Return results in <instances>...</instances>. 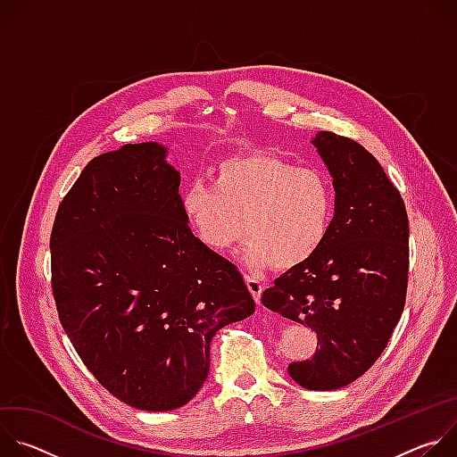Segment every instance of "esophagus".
Masks as SVG:
<instances>
[{"label": "esophagus", "mask_w": 457, "mask_h": 457, "mask_svg": "<svg viewBox=\"0 0 457 457\" xmlns=\"http://www.w3.org/2000/svg\"><path fill=\"white\" fill-rule=\"evenodd\" d=\"M244 280H245V286H247V289H249V293H251V296L254 298V302L260 305V298H262V289H264V286H262V282L260 280H256V278H253V277H244Z\"/></svg>", "instance_id": "34e87169"}]
</instances>
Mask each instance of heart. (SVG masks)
<instances>
[{
    "instance_id": "b5f03b06",
    "label": "heart",
    "mask_w": 457,
    "mask_h": 457,
    "mask_svg": "<svg viewBox=\"0 0 457 457\" xmlns=\"http://www.w3.org/2000/svg\"><path fill=\"white\" fill-rule=\"evenodd\" d=\"M180 212L197 240L215 253L244 235L253 268H300L321 249L335 217L329 175L270 152L231 155L213 168L212 186L189 182Z\"/></svg>"
}]
</instances>
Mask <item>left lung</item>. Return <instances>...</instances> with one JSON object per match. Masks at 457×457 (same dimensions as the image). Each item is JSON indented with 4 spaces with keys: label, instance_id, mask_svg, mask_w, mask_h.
Here are the masks:
<instances>
[{
    "label": "left lung",
    "instance_id": "obj_1",
    "mask_svg": "<svg viewBox=\"0 0 457 457\" xmlns=\"http://www.w3.org/2000/svg\"><path fill=\"white\" fill-rule=\"evenodd\" d=\"M335 186V217L321 249L266 289L262 303L311 328L312 358L289 363L309 390L360 378L383 353L405 307L409 217L400 191L361 145L333 132L311 141Z\"/></svg>",
    "mask_w": 457,
    "mask_h": 457
}]
</instances>
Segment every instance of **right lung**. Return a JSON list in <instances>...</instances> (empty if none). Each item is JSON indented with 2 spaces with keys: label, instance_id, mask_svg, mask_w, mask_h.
I'll return each mask as SVG.
<instances>
[{
  "label": "right lung",
  "instance_id": "add662e5",
  "mask_svg": "<svg viewBox=\"0 0 457 457\" xmlns=\"http://www.w3.org/2000/svg\"><path fill=\"white\" fill-rule=\"evenodd\" d=\"M166 154L141 143L92 159L50 235L64 333L110 395L150 412L197 395L215 333L254 312L237 266L191 233Z\"/></svg>",
  "mask_w": 457,
  "mask_h": 457
}]
</instances>
